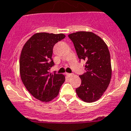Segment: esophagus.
<instances>
[{"mask_svg":"<svg viewBox=\"0 0 131 131\" xmlns=\"http://www.w3.org/2000/svg\"><path fill=\"white\" fill-rule=\"evenodd\" d=\"M67 75H68L69 77H73V74L72 73H67Z\"/></svg>","mask_w":131,"mask_h":131,"instance_id":"1","label":"esophagus"}]
</instances>
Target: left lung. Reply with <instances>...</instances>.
Segmentation results:
<instances>
[{
    "label": "left lung",
    "instance_id": "1",
    "mask_svg": "<svg viewBox=\"0 0 131 131\" xmlns=\"http://www.w3.org/2000/svg\"><path fill=\"white\" fill-rule=\"evenodd\" d=\"M78 57L86 61V72L80 75L81 84L76 89L80 99L92 103L100 99L107 89L112 77L110 55L105 41L91 32L70 34Z\"/></svg>",
    "mask_w": 131,
    "mask_h": 131
}]
</instances>
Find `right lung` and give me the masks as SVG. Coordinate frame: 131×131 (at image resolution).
<instances>
[{
    "instance_id": "add662e5",
    "label": "right lung",
    "mask_w": 131,
    "mask_h": 131,
    "mask_svg": "<svg viewBox=\"0 0 131 131\" xmlns=\"http://www.w3.org/2000/svg\"><path fill=\"white\" fill-rule=\"evenodd\" d=\"M63 34L39 32L25 43L19 60L21 80L33 97L43 102H49L58 95L65 81L62 74L50 73L54 66L52 50L55 44L65 38Z\"/></svg>"
}]
</instances>
